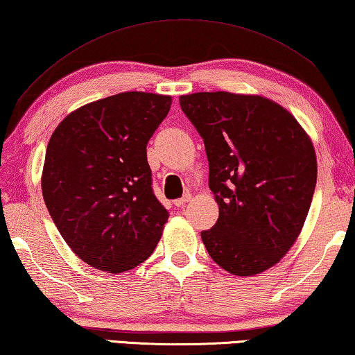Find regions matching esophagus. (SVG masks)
I'll use <instances>...</instances> for the list:
<instances>
[{
  "mask_svg": "<svg viewBox=\"0 0 355 355\" xmlns=\"http://www.w3.org/2000/svg\"><path fill=\"white\" fill-rule=\"evenodd\" d=\"M189 201H190V195L187 193V195H184L182 198L174 200V206H178V208H181V206H184L185 203H189Z\"/></svg>",
  "mask_w": 355,
  "mask_h": 355,
  "instance_id": "1",
  "label": "esophagus"
}]
</instances>
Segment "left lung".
<instances>
[{
	"instance_id": "left-lung-1",
	"label": "left lung",
	"mask_w": 355,
	"mask_h": 355,
	"mask_svg": "<svg viewBox=\"0 0 355 355\" xmlns=\"http://www.w3.org/2000/svg\"><path fill=\"white\" fill-rule=\"evenodd\" d=\"M205 141L219 219L201 239L234 276L276 265L297 241L313 200L318 162L308 133L270 98L228 92L179 96Z\"/></svg>"
}]
</instances>
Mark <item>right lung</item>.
Returning a JSON list of instances; mask_svg holds the SVG:
<instances>
[{
	"label": "right lung",
	"instance_id": "right-lung-1",
	"mask_svg": "<svg viewBox=\"0 0 355 355\" xmlns=\"http://www.w3.org/2000/svg\"><path fill=\"white\" fill-rule=\"evenodd\" d=\"M171 96L123 92L76 109L52 133L41 187L60 234L87 265L133 270L160 241L168 211L152 192L146 147Z\"/></svg>",
	"mask_w": 355,
	"mask_h": 355
}]
</instances>
